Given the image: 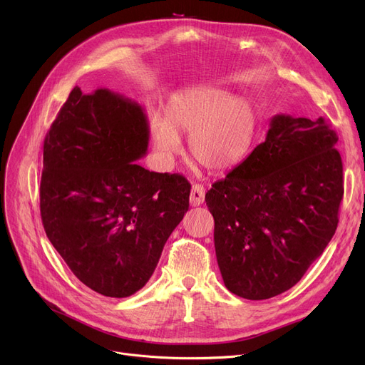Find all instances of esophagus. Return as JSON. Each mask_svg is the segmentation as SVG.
Returning <instances> with one entry per match:
<instances>
[{
	"instance_id": "1",
	"label": "esophagus",
	"mask_w": 365,
	"mask_h": 365,
	"mask_svg": "<svg viewBox=\"0 0 365 365\" xmlns=\"http://www.w3.org/2000/svg\"><path fill=\"white\" fill-rule=\"evenodd\" d=\"M204 198H205V187L200 183H195L192 186V190H190V197H189L190 205L192 207L201 205L204 202Z\"/></svg>"
}]
</instances>
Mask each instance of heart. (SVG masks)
<instances>
[{
  "instance_id": "1",
  "label": "heart",
  "mask_w": 365,
  "mask_h": 365,
  "mask_svg": "<svg viewBox=\"0 0 365 365\" xmlns=\"http://www.w3.org/2000/svg\"><path fill=\"white\" fill-rule=\"evenodd\" d=\"M259 112L248 98H235L220 87L183 90L168 103L167 121L153 123V140L167 157L182 149L179 134L190 138V153L204 168L223 173L238 167L259 134Z\"/></svg>"
}]
</instances>
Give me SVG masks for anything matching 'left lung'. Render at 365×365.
<instances>
[{
  "label": "left lung",
  "instance_id": "8db88e82",
  "mask_svg": "<svg viewBox=\"0 0 365 365\" xmlns=\"http://www.w3.org/2000/svg\"><path fill=\"white\" fill-rule=\"evenodd\" d=\"M339 138L322 117L275 115L263 143L205 202L226 289L248 300L290 290L331 241L343 198Z\"/></svg>",
  "mask_w": 365,
  "mask_h": 365
}]
</instances>
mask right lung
Segmentation results:
<instances>
[{"label": "right lung", "instance_id": "right-lung-1", "mask_svg": "<svg viewBox=\"0 0 365 365\" xmlns=\"http://www.w3.org/2000/svg\"><path fill=\"white\" fill-rule=\"evenodd\" d=\"M143 108L108 88L73 87L44 139V231L73 275L106 297L149 281L189 208L190 183L136 161L146 155Z\"/></svg>", "mask_w": 365, "mask_h": 365}]
</instances>
